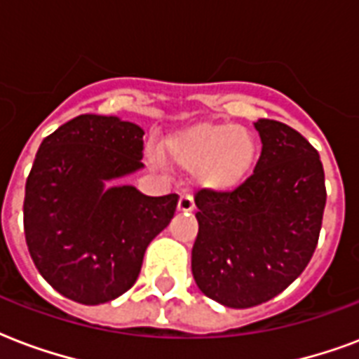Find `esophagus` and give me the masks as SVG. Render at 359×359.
<instances>
[{"mask_svg": "<svg viewBox=\"0 0 359 359\" xmlns=\"http://www.w3.org/2000/svg\"><path fill=\"white\" fill-rule=\"evenodd\" d=\"M194 202L191 194H182L180 200H177V211H193Z\"/></svg>", "mask_w": 359, "mask_h": 359, "instance_id": "obj_1", "label": "esophagus"}]
</instances>
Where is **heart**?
Segmentation results:
<instances>
[{"label": "heart", "mask_w": 359, "mask_h": 359, "mask_svg": "<svg viewBox=\"0 0 359 359\" xmlns=\"http://www.w3.org/2000/svg\"><path fill=\"white\" fill-rule=\"evenodd\" d=\"M165 151L180 168L194 170L200 187L226 193L251 176L258 159V142L245 127L202 121L168 136ZM149 161L157 166L163 163L155 151H149Z\"/></svg>", "instance_id": "1"}]
</instances>
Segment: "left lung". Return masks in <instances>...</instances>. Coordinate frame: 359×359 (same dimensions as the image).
<instances>
[{
  "label": "left lung",
  "mask_w": 359,
  "mask_h": 359,
  "mask_svg": "<svg viewBox=\"0 0 359 359\" xmlns=\"http://www.w3.org/2000/svg\"><path fill=\"white\" fill-rule=\"evenodd\" d=\"M262 154L247 182L230 193L202 189L191 255L196 285L232 309L275 298L298 279L318 243L326 205L324 168L292 127L258 119Z\"/></svg>",
  "instance_id": "8db88e82"
}]
</instances>
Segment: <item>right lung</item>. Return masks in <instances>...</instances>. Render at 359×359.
Listing matches in <instances>:
<instances>
[{"label":"right lung","instance_id":"obj_1","mask_svg":"<svg viewBox=\"0 0 359 359\" xmlns=\"http://www.w3.org/2000/svg\"><path fill=\"white\" fill-rule=\"evenodd\" d=\"M142 136L118 116L82 114L35 155L24 198L27 249L44 280L73 302L99 305L127 292L149 241L174 217L177 194L110 183L144 168Z\"/></svg>","mask_w":359,"mask_h":359}]
</instances>
